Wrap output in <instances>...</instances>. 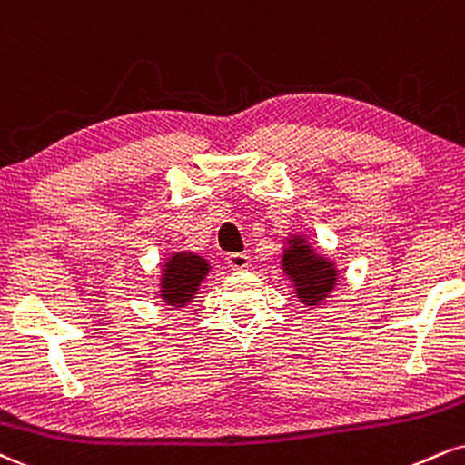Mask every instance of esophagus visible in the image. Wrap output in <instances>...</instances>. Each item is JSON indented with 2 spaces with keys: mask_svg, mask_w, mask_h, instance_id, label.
<instances>
[{
  "mask_svg": "<svg viewBox=\"0 0 465 465\" xmlns=\"http://www.w3.org/2000/svg\"><path fill=\"white\" fill-rule=\"evenodd\" d=\"M227 264L233 268V271H247L251 266V255L249 253H229Z\"/></svg>",
  "mask_w": 465,
  "mask_h": 465,
  "instance_id": "obj_1",
  "label": "esophagus"
}]
</instances>
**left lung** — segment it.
<instances>
[{"label": "left lung", "instance_id": "8db88e82", "mask_svg": "<svg viewBox=\"0 0 465 465\" xmlns=\"http://www.w3.org/2000/svg\"><path fill=\"white\" fill-rule=\"evenodd\" d=\"M292 247L283 251V271L296 283V296L307 305H316L335 286V268L305 244L303 238L290 240Z\"/></svg>", "mask_w": 465, "mask_h": 465}]
</instances>
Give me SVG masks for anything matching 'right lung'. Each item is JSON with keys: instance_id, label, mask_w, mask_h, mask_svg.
I'll return each mask as SVG.
<instances>
[{"instance_id": "1", "label": "right lung", "mask_w": 465, "mask_h": 465, "mask_svg": "<svg viewBox=\"0 0 465 465\" xmlns=\"http://www.w3.org/2000/svg\"><path fill=\"white\" fill-rule=\"evenodd\" d=\"M208 275V262L193 253H177L166 262L162 277V299L171 305H183L194 296V290Z\"/></svg>"}]
</instances>
